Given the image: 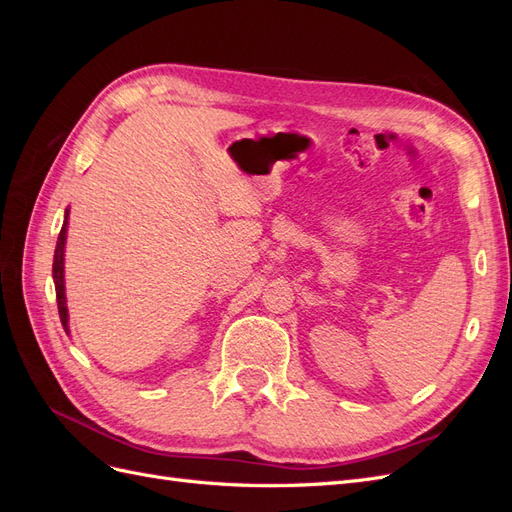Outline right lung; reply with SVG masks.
<instances>
[{
  "label": "right lung",
  "mask_w": 512,
  "mask_h": 512,
  "mask_svg": "<svg viewBox=\"0 0 512 512\" xmlns=\"http://www.w3.org/2000/svg\"><path fill=\"white\" fill-rule=\"evenodd\" d=\"M66 224H68V211L64 226L59 230L55 258H53V280H55V294H57V309L64 329L68 331V307H66V288H64V245H66Z\"/></svg>",
  "instance_id": "right-lung-1"
}]
</instances>
